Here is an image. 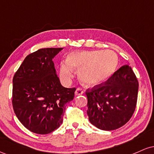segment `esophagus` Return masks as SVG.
<instances>
[{"instance_id": "1", "label": "esophagus", "mask_w": 154, "mask_h": 154, "mask_svg": "<svg viewBox=\"0 0 154 154\" xmlns=\"http://www.w3.org/2000/svg\"><path fill=\"white\" fill-rule=\"evenodd\" d=\"M75 95H82L83 93V91L81 88H77L75 91Z\"/></svg>"}]
</instances>
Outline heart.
<instances>
[{"label":"heart","instance_id":"b5f03b06","mask_svg":"<svg viewBox=\"0 0 154 154\" xmlns=\"http://www.w3.org/2000/svg\"><path fill=\"white\" fill-rule=\"evenodd\" d=\"M118 57L111 51H85L72 52L66 61L59 66V76L63 83L73 77L74 69H79L78 76L82 84L94 86L109 79L116 72Z\"/></svg>","mask_w":154,"mask_h":154}]
</instances>
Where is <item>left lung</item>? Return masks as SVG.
Returning a JSON list of instances; mask_svg holds the SVG:
<instances>
[{
  "label": "left lung",
  "instance_id": "8db88e82",
  "mask_svg": "<svg viewBox=\"0 0 154 154\" xmlns=\"http://www.w3.org/2000/svg\"><path fill=\"white\" fill-rule=\"evenodd\" d=\"M137 92L138 81L131 67H120L107 82L86 91L90 122L108 131L122 127L135 111Z\"/></svg>",
  "mask_w": 154,
  "mask_h": 154
}]
</instances>
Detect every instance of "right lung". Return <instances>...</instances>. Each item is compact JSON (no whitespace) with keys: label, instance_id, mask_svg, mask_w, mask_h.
<instances>
[{"label":"right lung","instance_id":"1","mask_svg":"<svg viewBox=\"0 0 154 154\" xmlns=\"http://www.w3.org/2000/svg\"><path fill=\"white\" fill-rule=\"evenodd\" d=\"M62 49L46 48L28 55L14 76V111L34 133L45 135L59 128L66 103L75 96V88L61 85L53 61Z\"/></svg>","mask_w":154,"mask_h":154}]
</instances>
